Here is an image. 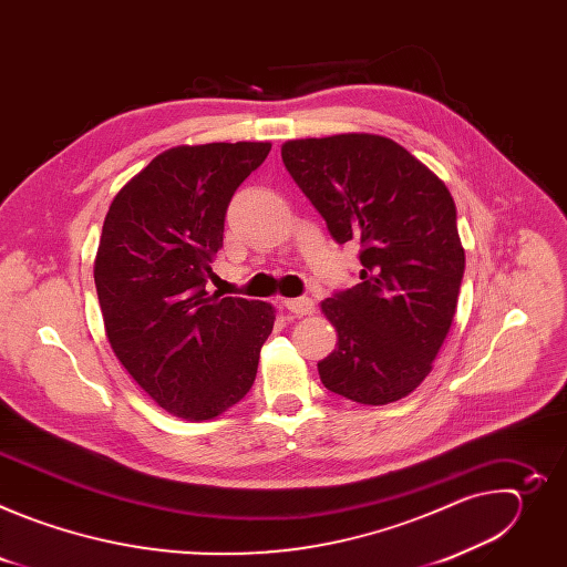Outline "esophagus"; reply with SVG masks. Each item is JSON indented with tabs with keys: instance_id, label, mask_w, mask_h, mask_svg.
<instances>
[{
	"instance_id": "1",
	"label": "esophagus",
	"mask_w": 567,
	"mask_h": 567,
	"mask_svg": "<svg viewBox=\"0 0 567 567\" xmlns=\"http://www.w3.org/2000/svg\"><path fill=\"white\" fill-rule=\"evenodd\" d=\"M285 307H287L291 313H296L298 318L313 313V300H311V298H287V300H285Z\"/></svg>"
}]
</instances>
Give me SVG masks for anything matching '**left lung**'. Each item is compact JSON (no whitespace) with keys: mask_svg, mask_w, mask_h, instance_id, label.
<instances>
[{"mask_svg":"<svg viewBox=\"0 0 567 567\" xmlns=\"http://www.w3.org/2000/svg\"><path fill=\"white\" fill-rule=\"evenodd\" d=\"M280 152L330 235L361 247V282L320 302L339 339L318 363L320 381L365 406L399 401L431 374L457 309L464 249L453 197L379 134L296 138Z\"/></svg>","mask_w":567,"mask_h":567,"instance_id":"1","label":"left lung"}]
</instances>
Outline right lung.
<instances>
[{
  "label": "right lung",
  "mask_w": 567,
  "mask_h": 567,
  "mask_svg": "<svg viewBox=\"0 0 567 567\" xmlns=\"http://www.w3.org/2000/svg\"><path fill=\"white\" fill-rule=\"evenodd\" d=\"M269 141L177 145L112 199L94 280L107 341L156 406L188 422L221 415L251 390L276 309L208 293L237 186Z\"/></svg>",
  "instance_id": "obj_1"
}]
</instances>
